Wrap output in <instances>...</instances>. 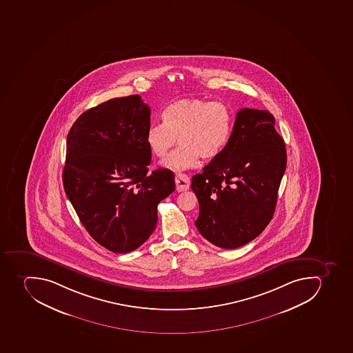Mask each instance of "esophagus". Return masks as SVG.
<instances>
[{"mask_svg":"<svg viewBox=\"0 0 353 353\" xmlns=\"http://www.w3.org/2000/svg\"><path fill=\"white\" fill-rule=\"evenodd\" d=\"M175 184H176V191L178 192L187 191L190 188V179L185 174L178 173L175 175Z\"/></svg>","mask_w":353,"mask_h":353,"instance_id":"1","label":"esophagus"}]
</instances>
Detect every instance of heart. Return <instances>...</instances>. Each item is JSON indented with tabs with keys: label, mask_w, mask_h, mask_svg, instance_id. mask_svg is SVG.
<instances>
[{
	"label": "heart",
	"mask_w": 353,
	"mask_h": 353,
	"mask_svg": "<svg viewBox=\"0 0 353 353\" xmlns=\"http://www.w3.org/2000/svg\"><path fill=\"white\" fill-rule=\"evenodd\" d=\"M162 122L150 126L145 142L152 154L163 159L179 139L180 148L162 162L170 170L193 169L199 160H214L228 143L232 113L223 103L185 98L166 106Z\"/></svg>",
	"instance_id": "1"
}]
</instances>
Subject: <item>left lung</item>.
I'll use <instances>...</instances> for the list:
<instances>
[{
	"mask_svg": "<svg viewBox=\"0 0 353 353\" xmlns=\"http://www.w3.org/2000/svg\"><path fill=\"white\" fill-rule=\"evenodd\" d=\"M286 157L274 116L268 110H240L223 151L192 178L199 232L225 249L255 239L273 218Z\"/></svg>",
	"mask_w": 353,
	"mask_h": 353,
	"instance_id": "1",
	"label": "left lung"
}]
</instances>
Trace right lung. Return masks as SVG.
<instances>
[{
	"mask_svg": "<svg viewBox=\"0 0 353 353\" xmlns=\"http://www.w3.org/2000/svg\"><path fill=\"white\" fill-rule=\"evenodd\" d=\"M150 115L141 96L113 98L81 114L67 137L65 194L88 234L117 254L145 243L175 189L172 171L148 173Z\"/></svg>",
	"mask_w": 353,
	"mask_h": 353,
	"instance_id": "obj_1",
	"label": "right lung"
}]
</instances>
